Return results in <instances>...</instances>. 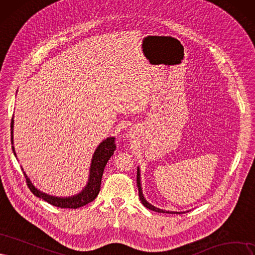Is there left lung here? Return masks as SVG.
I'll return each instance as SVG.
<instances>
[{
  "label": "left lung",
  "instance_id": "left-lung-1",
  "mask_svg": "<svg viewBox=\"0 0 255 255\" xmlns=\"http://www.w3.org/2000/svg\"><path fill=\"white\" fill-rule=\"evenodd\" d=\"M136 184H137V188H138V197H139V200L143 203L144 207H146L147 209H149L151 211L154 212H158V213H166V214H183L185 212H174V211H166V210H162L159 209L157 207H154V205L150 204L148 201L145 199V197L143 195L142 192V185H141V170H139V167H137V174H136ZM188 212V211H186Z\"/></svg>",
  "mask_w": 255,
  "mask_h": 255
}]
</instances>
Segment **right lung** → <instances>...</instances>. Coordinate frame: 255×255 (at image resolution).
<instances>
[{"label": "right lung", "mask_w": 255, "mask_h": 255, "mask_svg": "<svg viewBox=\"0 0 255 255\" xmlns=\"http://www.w3.org/2000/svg\"><path fill=\"white\" fill-rule=\"evenodd\" d=\"M13 123L14 121L12 118L11 125H10L11 145H12L11 148H12L14 157L17 158V153H15L14 147H13ZM114 138H116L114 136L107 137L96 147V149L92 155L91 165H90L88 182L83 190H81L79 193H77L76 195L69 196V197H58V196H53L50 194L43 193L42 191L38 190V188L31 183L30 179L26 175V172L22 168L23 174L26 178V183H27V186L29 187V190L36 197H38V198L43 199L44 201L54 205V207L61 208V209H78L93 201L101 191L102 177L104 174L106 164L109 161L111 155L114 153V150L117 148V145L114 143Z\"/></svg>", "instance_id": "right-lung-1"}]
</instances>
